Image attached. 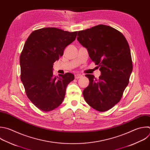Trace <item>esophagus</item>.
<instances>
[{"mask_svg": "<svg viewBox=\"0 0 150 150\" xmlns=\"http://www.w3.org/2000/svg\"><path fill=\"white\" fill-rule=\"evenodd\" d=\"M82 75H81V74H76L75 75V79L81 78H82Z\"/></svg>", "mask_w": 150, "mask_h": 150, "instance_id": "1", "label": "esophagus"}]
</instances>
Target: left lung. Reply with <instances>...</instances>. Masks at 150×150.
<instances>
[{
    "label": "left lung",
    "mask_w": 150,
    "mask_h": 150,
    "mask_svg": "<svg viewBox=\"0 0 150 150\" xmlns=\"http://www.w3.org/2000/svg\"><path fill=\"white\" fill-rule=\"evenodd\" d=\"M78 35L101 72L98 79L85 75L89 84L83 91L84 99L93 109L107 111L120 101L129 82L132 62L128 43L120 31L104 25L79 31Z\"/></svg>",
    "instance_id": "left-lung-1"
}]
</instances>
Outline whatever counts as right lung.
Segmentation results:
<instances>
[{
    "instance_id": "obj_1",
    "label": "right lung",
    "mask_w": 150,
    "mask_h": 150,
    "mask_svg": "<svg viewBox=\"0 0 150 150\" xmlns=\"http://www.w3.org/2000/svg\"><path fill=\"white\" fill-rule=\"evenodd\" d=\"M77 33L42 28L32 32L25 43L20 56L21 79L27 96L41 111H51L59 107L67 85L74 79L71 73L54 76L53 65L75 40Z\"/></svg>"
}]
</instances>
